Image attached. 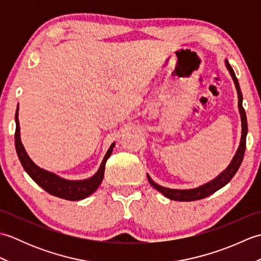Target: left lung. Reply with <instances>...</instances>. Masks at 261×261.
<instances>
[{"label": "left lung", "instance_id": "left-lung-1", "mask_svg": "<svg viewBox=\"0 0 261 261\" xmlns=\"http://www.w3.org/2000/svg\"><path fill=\"white\" fill-rule=\"evenodd\" d=\"M225 64H226V67H228V69L230 71L232 79H233V81H234L236 88L238 92V99H239L238 105H239V111H240V115H241V124H242V135H241V142H240L239 149H238L236 156L233 157V159H232V162L229 165V167L226 168L222 174H220L215 179L207 182V184H205L198 188H194V190H184V191L170 190V188H166V187H163V186L156 184V182L152 181L150 177L147 175L149 182H150V184L154 188H156L157 191L164 194L166 197L173 199V201L192 202V201H197V199H202V198L210 196L211 194H213L216 191H219L220 188L225 186L232 178H233V176L236 175L238 169H239L240 165L243 160V156H245V151H246V140H247V132H248L247 115L245 112V109H243V107H242V93H241L240 86H239V82H238L234 71H233V69H232L230 64L228 63V60H225Z\"/></svg>", "mask_w": 261, "mask_h": 261}]
</instances>
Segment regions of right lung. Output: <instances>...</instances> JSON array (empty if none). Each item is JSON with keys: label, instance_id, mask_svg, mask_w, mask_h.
Returning a JSON list of instances; mask_svg holds the SVG:
<instances>
[{"label": "right lung", "instance_id": "right-lung-1", "mask_svg": "<svg viewBox=\"0 0 261 261\" xmlns=\"http://www.w3.org/2000/svg\"><path fill=\"white\" fill-rule=\"evenodd\" d=\"M18 110H19V107H18ZM18 110H16V113H15V123H16L15 134H14L15 149L21 162V165L23 166V168L28 173V175H29L39 186L42 187L47 193L50 194V195L57 196L64 199H68V201H80V199L90 196L92 193L95 192L103 180L105 164H107V160L110 158L111 153H112L115 143H112V145H111L110 149L108 150L107 154H105V157L101 164V167H99L97 173L93 177H91L90 179L66 180L64 178H60V177L57 175L39 168L38 166L29 158V156H28L20 139Z\"/></svg>", "mask_w": 261, "mask_h": 261}]
</instances>
